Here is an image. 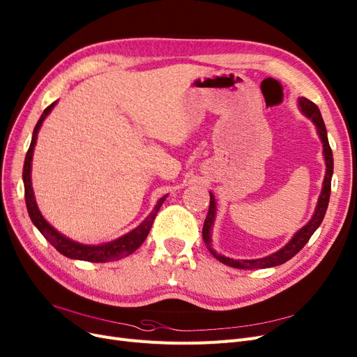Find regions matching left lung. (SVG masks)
<instances>
[{
	"label": "left lung",
	"instance_id": "left-lung-1",
	"mask_svg": "<svg viewBox=\"0 0 357 357\" xmlns=\"http://www.w3.org/2000/svg\"><path fill=\"white\" fill-rule=\"evenodd\" d=\"M298 107H301V111L305 114V116L313 121V124L317 126V132L319 135V139L322 142V148H324V158H325V165H326V171H325V178L322 183V192L319 195L318 204L315 208V213L310 218V221L298 230L289 243L281 248L280 250H277L275 253L265 256V258H259V259H243V261H237V259H230L227 256L218 255L215 250L211 248V230L213 221H215V215H217V204H215V197L209 192L211 201H209V211L206 220L204 222V228H202V237L205 245L208 246L209 252L215 256V258L225 264L230 265L233 268H238V269H259V268H271V266H277L281 265L284 262L290 261L296 253H298L302 250V248L307 243L309 238L312 237V234L317 231V228L321 225L325 212L328 208V202H330V193H331V177H333V171H334V160H333V151L330 144H328V136H326V129H325V123L322 120L321 111L319 108L313 104L312 101H309L307 98H298Z\"/></svg>",
	"mask_w": 357,
	"mask_h": 357
}]
</instances>
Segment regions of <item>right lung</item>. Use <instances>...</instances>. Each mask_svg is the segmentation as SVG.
<instances>
[{
    "mask_svg": "<svg viewBox=\"0 0 357 357\" xmlns=\"http://www.w3.org/2000/svg\"><path fill=\"white\" fill-rule=\"evenodd\" d=\"M55 104H56V101L52 102L50 107H47L44 109V112H42V116L38 120L35 129H33L31 146H29V151H27V153H26V158H24L23 183H24L26 206H27V212H29V217H31L33 225L42 233V236H44L61 255L67 256V258H70V259H79V261H88V262H109V261L121 259V258H124V256H129L142 243H144L145 238L148 237L156 213H158L161 205L164 204L168 195H165L160 199L158 204L155 205L153 211L148 215V218L145 221H142L135 228V230H132L130 233H127L116 240L108 241V243L82 245V243H77V241H73L71 238L56 231L55 228L44 217H42V213L35 201V195H33V189H32V178H31L32 158H33V149H35L36 139H38V132L40 129L42 123H44V120L51 112V109L55 107Z\"/></svg>",
    "mask_w": 357,
    "mask_h": 357,
    "instance_id": "obj_1",
    "label": "right lung"
}]
</instances>
